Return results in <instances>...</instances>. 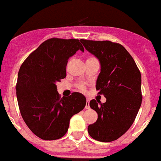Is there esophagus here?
Returning <instances> with one entry per match:
<instances>
[{
    "instance_id": "obj_1",
    "label": "esophagus",
    "mask_w": 161,
    "mask_h": 161,
    "mask_svg": "<svg viewBox=\"0 0 161 161\" xmlns=\"http://www.w3.org/2000/svg\"><path fill=\"white\" fill-rule=\"evenodd\" d=\"M85 108H86V109H89V108H90V100H89L88 99L86 100V106H85Z\"/></svg>"
}]
</instances>
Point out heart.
<instances>
[{
    "label": "heart",
    "mask_w": 161,
    "mask_h": 161,
    "mask_svg": "<svg viewBox=\"0 0 161 161\" xmlns=\"http://www.w3.org/2000/svg\"><path fill=\"white\" fill-rule=\"evenodd\" d=\"M94 59H96L95 57H88V58H87V60H86V61H89V60H94ZM80 89H82V90H83V89H84V87H83V86H80Z\"/></svg>",
    "instance_id": "b5f03b06"
}]
</instances>
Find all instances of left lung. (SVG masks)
<instances>
[{
	"instance_id": "1",
	"label": "left lung",
	"mask_w": 161,
	"mask_h": 161,
	"mask_svg": "<svg viewBox=\"0 0 161 161\" xmlns=\"http://www.w3.org/2000/svg\"><path fill=\"white\" fill-rule=\"evenodd\" d=\"M80 41L100 61L101 69L96 88L98 94L106 98L102 104L96 100L90 101V107L97 113L98 118L88 125L87 131L96 140L112 142L130 129L140 108V71L121 44L108 40Z\"/></svg>"
}]
</instances>
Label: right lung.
Here are the masks:
<instances>
[{
	"label": "right lung",
	"instance_id": "add662e5",
	"mask_svg": "<svg viewBox=\"0 0 161 161\" xmlns=\"http://www.w3.org/2000/svg\"><path fill=\"white\" fill-rule=\"evenodd\" d=\"M79 49L84 51L76 39H49L19 69L16 94L21 115L29 129L44 140L63 137L71 117L86 105V98L79 92L61 98L56 85L66 77L68 60Z\"/></svg>",
	"mask_w": 161,
	"mask_h": 161
}]
</instances>
